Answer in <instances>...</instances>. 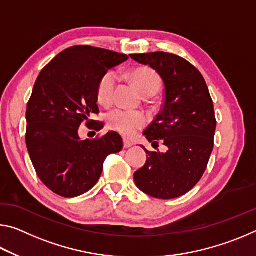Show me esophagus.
Here are the masks:
<instances>
[{
  "mask_svg": "<svg viewBox=\"0 0 256 256\" xmlns=\"http://www.w3.org/2000/svg\"><path fill=\"white\" fill-rule=\"evenodd\" d=\"M133 146L132 142H130L128 140H124V148L128 149V148H131V146Z\"/></svg>",
  "mask_w": 256,
  "mask_h": 256,
  "instance_id": "esophagus-1",
  "label": "esophagus"
}]
</instances>
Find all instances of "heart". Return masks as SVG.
Here are the masks:
<instances>
[{
  "label": "heart",
  "mask_w": 256,
  "mask_h": 256,
  "mask_svg": "<svg viewBox=\"0 0 256 256\" xmlns=\"http://www.w3.org/2000/svg\"><path fill=\"white\" fill-rule=\"evenodd\" d=\"M130 78L144 96L154 94L160 88V78L149 68H138L130 73ZM118 76L115 71H107L98 82L97 98L102 105H110L114 99ZM108 126L124 136H136L138 130L146 126L148 118L142 112L115 108L107 115Z\"/></svg>",
  "instance_id": "heart-1"
}]
</instances>
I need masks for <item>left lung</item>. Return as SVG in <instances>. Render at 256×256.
Returning <instances> with one entry per match:
<instances>
[{"mask_svg": "<svg viewBox=\"0 0 256 256\" xmlns=\"http://www.w3.org/2000/svg\"><path fill=\"white\" fill-rule=\"evenodd\" d=\"M130 58L154 68L164 82L162 110L144 136L168 148L164 154L144 149L148 159L134 172V182L150 196H182L201 180L214 149L216 120L209 89L200 71L178 55L154 52Z\"/></svg>", "mask_w": 256, "mask_h": 256, "instance_id": "8db88e82", "label": "left lung"}]
</instances>
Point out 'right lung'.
<instances>
[{
    "instance_id": "1",
    "label": "right lung",
    "mask_w": 256,
    "mask_h": 256,
    "mask_svg": "<svg viewBox=\"0 0 256 256\" xmlns=\"http://www.w3.org/2000/svg\"><path fill=\"white\" fill-rule=\"evenodd\" d=\"M128 55L88 45L60 52L42 68L34 82L27 112L26 144L38 177L63 198H74L92 188L110 154L123 149L116 132L94 140H81L79 126L96 131L97 86L105 73Z\"/></svg>"
}]
</instances>
